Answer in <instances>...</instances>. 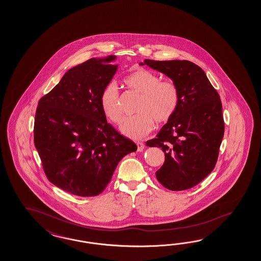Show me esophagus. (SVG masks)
Wrapping results in <instances>:
<instances>
[{
	"instance_id": "34e87169",
	"label": "esophagus",
	"mask_w": 261,
	"mask_h": 261,
	"mask_svg": "<svg viewBox=\"0 0 261 261\" xmlns=\"http://www.w3.org/2000/svg\"><path fill=\"white\" fill-rule=\"evenodd\" d=\"M137 146H138V151H139V152H141V151L144 149L145 145H144V143H143V142H141V141H138V142H137Z\"/></svg>"
}]
</instances>
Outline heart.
<instances>
[{"label": "heart", "mask_w": 261, "mask_h": 261, "mask_svg": "<svg viewBox=\"0 0 261 261\" xmlns=\"http://www.w3.org/2000/svg\"><path fill=\"white\" fill-rule=\"evenodd\" d=\"M129 90L141 95L136 109L139 113L128 118L121 125V131L131 139H141L153 130L154 121L163 124L175 114L180 102V90L172 79L161 77L145 68H137L122 78ZM100 106L107 119L115 124L123 119L121 96L113 83L103 88L100 96Z\"/></svg>", "instance_id": "heart-1"}]
</instances>
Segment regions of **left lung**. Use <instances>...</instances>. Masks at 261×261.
I'll return each mask as SVG.
<instances>
[{"mask_svg": "<svg viewBox=\"0 0 261 261\" xmlns=\"http://www.w3.org/2000/svg\"><path fill=\"white\" fill-rule=\"evenodd\" d=\"M177 84L180 102L175 114L147 146L160 147L165 162L155 172L170 191L189 190L213 171L224 134L220 95L198 65L188 60L144 63Z\"/></svg>", "mask_w": 261, "mask_h": 261, "instance_id": "1", "label": "left lung"}]
</instances>
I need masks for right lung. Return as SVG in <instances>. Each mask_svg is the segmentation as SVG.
Returning <instances> with one entry per match:
<instances>
[{
    "mask_svg": "<svg viewBox=\"0 0 261 261\" xmlns=\"http://www.w3.org/2000/svg\"><path fill=\"white\" fill-rule=\"evenodd\" d=\"M90 58L68 70L40 98L35 115L34 143L48 180L81 197L101 194L116 167L137 145L123 137L102 113L100 96L117 65Z\"/></svg>",
    "mask_w": 261,
    "mask_h": 261,
    "instance_id": "add662e5",
    "label": "right lung"
}]
</instances>
